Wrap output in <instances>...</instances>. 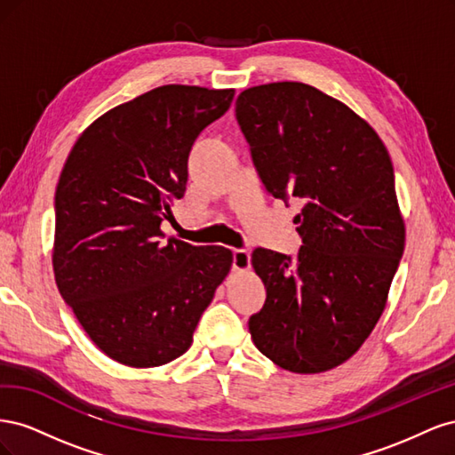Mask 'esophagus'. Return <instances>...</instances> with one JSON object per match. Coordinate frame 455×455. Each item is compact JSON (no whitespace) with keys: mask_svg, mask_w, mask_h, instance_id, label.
Wrapping results in <instances>:
<instances>
[{"mask_svg":"<svg viewBox=\"0 0 455 455\" xmlns=\"http://www.w3.org/2000/svg\"><path fill=\"white\" fill-rule=\"evenodd\" d=\"M251 267V254L244 249L233 251V269L235 271H246Z\"/></svg>","mask_w":455,"mask_h":455,"instance_id":"obj_1","label":"esophagus"}]
</instances>
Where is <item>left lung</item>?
<instances>
[{"mask_svg":"<svg viewBox=\"0 0 455 455\" xmlns=\"http://www.w3.org/2000/svg\"><path fill=\"white\" fill-rule=\"evenodd\" d=\"M235 117L267 194L301 204L294 258L252 252L266 286L252 341L284 370H330L374 330L404 252L387 148L346 104L298 81L243 91Z\"/></svg>","mask_w":455,"mask_h":455,"instance_id":"obj_1","label":"left lung"}]
</instances>
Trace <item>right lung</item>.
Here are the masks:
<instances>
[{
	"label": "right lung",
	"mask_w": 455,
	"mask_h": 455,
	"mask_svg": "<svg viewBox=\"0 0 455 455\" xmlns=\"http://www.w3.org/2000/svg\"><path fill=\"white\" fill-rule=\"evenodd\" d=\"M235 91L163 85L79 136L54 194L57 286L94 346L134 368L184 355L231 267L224 246L163 241L197 136Z\"/></svg>",
	"instance_id": "obj_1"
}]
</instances>
